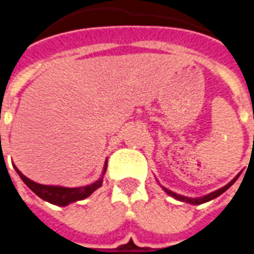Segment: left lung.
<instances>
[{"label":"left lung","mask_w":254,"mask_h":254,"mask_svg":"<svg viewBox=\"0 0 254 254\" xmlns=\"http://www.w3.org/2000/svg\"><path fill=\"white\" fill-rule=\"evenodd\" d=\"M238 177H240V176L235 177L233 181L230 182V184H227V185L222 188V189H218V190L212 191V193H209V194H207V196L200 197V198H189V197L180 196V194H177V193L169 190V189H166V188H163V189H165L167 194H170V196H173V197H174V198H177V200H180V201H185V202H189V204H193V205H198V204H202V202H207V201H209V200H212V198H215V197L220 196V194H222L223 191L227 190V189H229V188L231 187L233 184H234L235 180H237Z\"/></svg>","instance_id":"obj_1"}]
</instances>
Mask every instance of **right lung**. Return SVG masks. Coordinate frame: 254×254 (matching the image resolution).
I'll return each mask as SVG.
<instances>
[{"mask_svg":"<svg viewBox=\"0 0 254 254\" xmlns=\"http://www.w3.org/2000/svg\"><path fill=\"white\" fill-rule=\"evenodd\" d=\"M107 167V163L105 165V171ZM16 169V167H14ZM17 174L20 178L23 180L27 187L30 188L31 190L35 193L36 196H39L43 200L52 202L54 205H60V207H65L70 202L78 201V200H83L85 197H88L89 194H92L98 188L102 187V182L103 180L100 178L94 184L87 185V187L81 188H63V187H49V185H41V184H36V182L31 181L30 178H27L24 174H21L17 169ZM103 171V173H105Z\"/></svg>","mask_w":254,"mask_h":254,"instance_id":"1","label":"right lung"}]
</instances>
